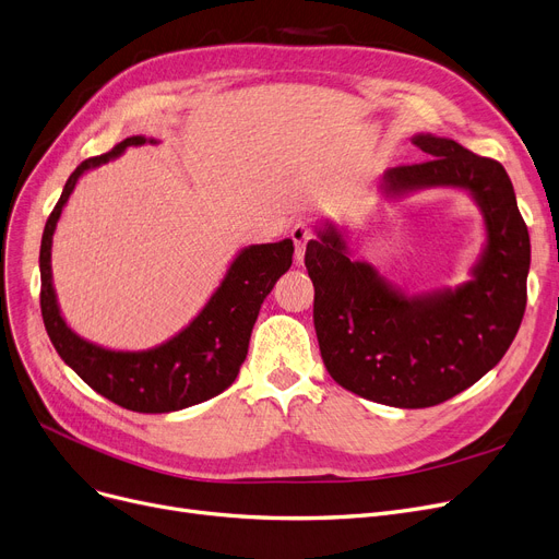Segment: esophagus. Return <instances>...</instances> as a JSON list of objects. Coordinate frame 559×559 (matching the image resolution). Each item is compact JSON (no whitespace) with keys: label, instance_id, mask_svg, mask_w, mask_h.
<instances>
[{"label":"esophagus","instance_id":"34e87169","mask_svg":"<svg viewBox=\"0 0 559 559\" xmlns=\"http://www.w3.org/2000/svg\"><path fill=\"white\" fill-rule=\"evenodd\" d=\"M289 237H293V241H295V255L301 262L304 253H306V245L312 239V228L306 222H299L293 226V230H289Z\"/></svg>","mask_w":559,"mask_h":559}]
</instances>
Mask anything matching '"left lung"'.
<instances>
[{
	"instance_id": "obj_1",
	"label": "left lung",
	"mask_w": 559,
	"mask_h": 559,
	"mask_svg": "<svg viewBox=\"0 0 559 559\" xmlns=\"http://www.w3.org/2000/svg\"><path fill=\"white\" fill-rule=\"evenodd\" d=\"M411 141L429 159L388 168L381 199L402 201L433 187L466 191L484 224L471 278L408 295L370 262L352 260L347 235L329 219L308 241L306 266L314 331L335 383L379 404L425 408L466 391L512 345L527 299L530 235L500 162L429 132Z\"/></svg>"
}]
</instances>
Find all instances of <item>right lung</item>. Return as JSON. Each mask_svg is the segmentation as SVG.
Returning a JSON list of instances; mask_svg holds the SVG:
<instances>
[{
  "label": "right lung",
  "instance_id": "add662e5",
  "mask_svg": "<svg viewBox=\"0 0 559 559\" xmlns=\"http://www.w3.org/2000/svg\"><path fill=\"white\" fill-rule=\"evenodd\" d=\"M143 143L159 141L143 134L128 136L109 153L82 162L68 178L43 230L40 312L57 354L95 393L136 414H168L212 400L237 379L260 306L293 264L295 245L293 239H281L241 249L197 318L151 349H109L72 331L61 314L52 283V237L61 212L86 171L114 162L130 145Z\"/></svg>",
  "mask_w": 559,
  "mask_h": 559
}]
</instances>
